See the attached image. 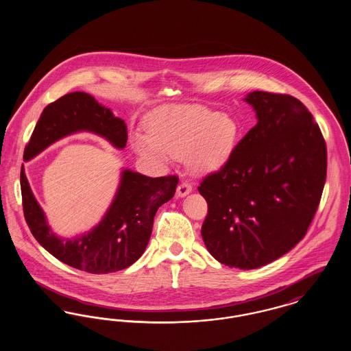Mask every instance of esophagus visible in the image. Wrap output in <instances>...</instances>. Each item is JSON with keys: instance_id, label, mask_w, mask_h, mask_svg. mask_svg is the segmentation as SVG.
I'll list each match as a JSON object with an SVG mask.
<instances>
[{"instance_id": "esophagus-1", "label": "esophagus", "mask_w": 351, "mask_h": 351, "mask_svg": "<svg viewBox=\"0 0 351 351\" xmlns=\"http://www.w3.org/2000/svg\"><path fill=\"white\" fill-rule=\"evenodd\" d=\"M191 192H192V185L189 183H186V182H182V183L179 184L178 191H176V193H178L179 197H184V196L189 195Z\"/></svg>"}]
</instances>
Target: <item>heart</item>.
Segmentation results:
<instances>
[{
  "label": "heart",
  "instance_id": "heart-1",
  "mask_svg": "<svg viewBox=\"0 0 351 351\" xmlns=\"http://www.w3.org/2000/svg\"><path fill=\"white\" fill-rule=\"evenodd\" d=\"M146 128L147 134H133L134 150L163 165L172 156L185 158L196 173L223 167L241 136L234 118L199 105L159 108L147 119Z\"/></svg>",
  "mask_w": 351,
  "mask_h": 351
}]
</instances>
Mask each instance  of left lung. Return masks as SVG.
Wrapping results in <instances>:
<instances>
[{
  "instance_id": "left-lung-1",
  "label": "left lung",
  "mask_w": 351,
  "mask_h": 351,
  "mask_svg": "<svg viewBox=\"0 0 351 351\" xmlns=\"http://www.w3.org/2000/svg\"><path fill=\"white\" fill-rule=\"evenodd\" d=\"M243 100L258 122L228 163L201 182L208 202L201 237L219 263L254 269L306 234L325 185L326 145L298 99L254 90Z\"/></svg>"
}]
</instances>
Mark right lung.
<instances>
[{"mask_svg": "<svg viewBox=\"0 0 351 351\" xmlns=\"http://www.w3.org/2000/svg\"><path fill=\"white\" fill-rule=\"evenodd\" d=\"M96 134L118 150L125 149L128 129L123 119L84 92H72L47 105L25 147L29 162L56 141L82 133ZM178 176L149 178L122 169L117 192L104 217L89 232L62 238L51 230L46 215L34 196L25 167L21 168L23 215L34 238L60 262L89 274L128 268L146 250L159 206L175 195Z\"/></svg>", "mask_w": 351, "mask_h": 351, "instance_id": "1", "label": "right lung"}]
</instances>
